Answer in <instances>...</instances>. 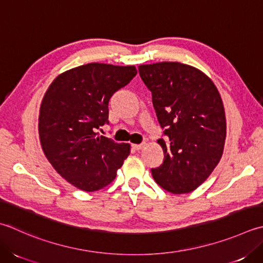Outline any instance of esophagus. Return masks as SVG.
Wrapping results in <instances>:
<instances>
[{"mask_svg":"<svg viewBox=\"0 0 263 263\" xmlns=\"http://www.w3.org/2000/svg\"><path fill=\"white\" fill-rule=\"evenodd\" d=\"M145 146H146V143L142 142V143H139V145H132V148L136 149V151H140V149H142Z\"/></svg>","mask_w":263,"mask_h":263,"instance_id":"34e87169","label":"esophagus"}]
</instances>
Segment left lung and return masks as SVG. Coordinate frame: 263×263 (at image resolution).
Returning a JSON list of instances; mask_svg holds the SVG:
<instances>
[{
	"label": "left lung",
	"mask_w": 263,
	"mask_h": 263,
	"mask_svg": "<svg viewBox=\"0 0 263 263\" xmlns=\"http://www.w3.org/2000/svg\"><path fill=\"white\" fill-rule=\"evenodd\" d=\"M153 96L165 139L164 162L152 168L153 178L172 194H187L200 186L222 156L227 124L217 86L193 66L163 61L139 66Z\"/></svg>",
	"instance_id": "8db88e82"
}]
</instances>
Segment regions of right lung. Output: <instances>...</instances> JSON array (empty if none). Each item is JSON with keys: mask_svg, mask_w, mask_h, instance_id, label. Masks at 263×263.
Wrapping results in <instances>:
<instances>
[{"mask_svg": "<svg viewBox=\"0 0 263 263\" xmlns=\"http://www.w3.org/2000/svg\"><path fill=\"white\" fill-rule=\"evenodd\" d=\"M136 75L135 66L91 63L61 73L45 92L41 146L55 171L83 192L108 186L130 155V143L99 137L96 128L108 124L110 97Z\"/></svg>", "mask_w": 263, "mask_h": 263, "instance_id": "obj_1", "label": "right lung"}]
</instances>
